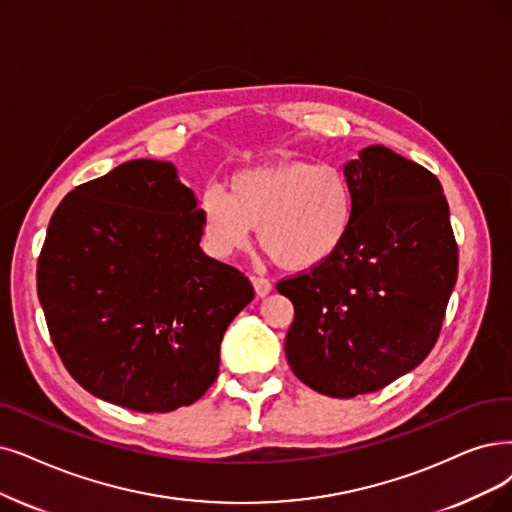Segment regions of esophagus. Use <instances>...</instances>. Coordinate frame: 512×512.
Segmentation results:
<instances>
[{"label":"esophagus","mask_w":512,"mask_h":512,"mask_svg":"<svg viewBox=\"0 0 512 512\" xmlns=\"http://www.w3.org/2000/svg\"><path fill=\"white\" fill-rule=\"evenodd\" d=\"M252 283H254V290L256 294L262 298L267 296L273 290V283L267 277H260V275H252Z\"/></svg>","instance_id":"esophagus-1"}]
</instances>
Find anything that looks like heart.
Returning a JSON list of instances; mask_svg holds the SVG:
<instances>
[{"label": "heart", "mask_w": 512, "mask_h": 512, "mask_svg": "<svg viewBox=\"0 0 512 512\" xmlns=\"http://www.w3.org/2000/svg\"><path fill=\"white\" fill-rule=\"evenodd\" d=\"M349 178L332 163L281 161L241 170L227 193L201 197L203 235L210 250L227 258L250 243L258 229L262 250L283 269H315L332 258L353 220Z\"/></svg>", "instance_id": "b5f03b06"}]
</instances>
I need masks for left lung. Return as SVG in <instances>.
<instances>
[{
    "label": "left lung",
    "instance_id": "left-lung-1",
    "mask_svg": "<svg viewBox=\"0 0 512 512\" xmlns=\"http://www.w3.org/2000/svg\"><path fill=\"white\" fill-rule=\"evenodd\" d=\"M353 220L338 252L277 283L294 304L285 357L313 391H380L433 351L458 277L441 182L382 145L344 166Z\"/></svg>",
    "mask_w": 512,
    "mask_h": 512
}]
</instances>
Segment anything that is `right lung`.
I'll use <instances>...</instances> for the list:
<instances>
[{"mask_svg": "<svg viewBox=\"0 0 512 512\" xmlns=\"http://www.w3.org/2000/svg\"><path fill=\"white\" fill-rule=\"evenodd\" d=\"M201 210L168 161L134 159L58 203L37 296L67 372L109 403L163 414L218 376L220 342L254 288L203 254Z\"/></svg>", "mask_w": 512, "mask_h": 512, "instance_id": "1", "label": "right lung"}]
</instances>
